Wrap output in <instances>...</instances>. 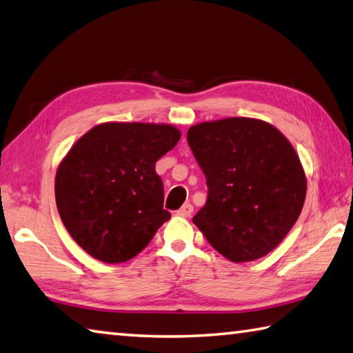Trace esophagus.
<instances>
[{"instance_id":"34e87169","label":"esophagus","mask_w":353,"mask_h":353,"mask_svg":"<svg viewBox=\"0 0 353 353\" xmlns=\"http://www.w3.org/2000/svg\"><path fill=\"white\" fill-rule=\"evenodd\" d=\"M192 212H194V205H192L190 203H185V204H183V208L178 210V215L188 218L192 215Z\"/></svg>"}]
</instances>
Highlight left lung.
<instances>
[{
    "mask_svg": "<svg viewBox=\"0 0 353 353\" xmlns=\"http://www.w3.org/2000/svg\"><path fill=\"white\" fill-rule=\"evenodd\" d=\"M188 143L208 184V201L192 221L230 261L268 255L304 204L307 185L295 149L274 125L252 118L192 125Z\"/></svg>",
    "mask_w": 353,
    "mask_h": 353,
    "instance_id": "left-lung-1",
    "label": "left lung"
}]
</instances>
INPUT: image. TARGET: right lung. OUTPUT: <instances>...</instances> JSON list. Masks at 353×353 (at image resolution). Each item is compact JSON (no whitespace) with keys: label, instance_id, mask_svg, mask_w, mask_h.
Segmentation results:
<instances>
[{"label":"right lung","instance_id":"1","mask_svg":"<svg viewBox=\"0 0 353 353\" xmlns=\"http://www.w3.org/2000/svg\"><path fill=\"white\" fill-rule=\"evenodd\" d=\"M179 137L169 124L105 123L69 150L57 170V208L89 255L110 264L128 261L170 218L155 163Z\"/></svg>","mask_w":353,"mask_h":353}]
</instances>
